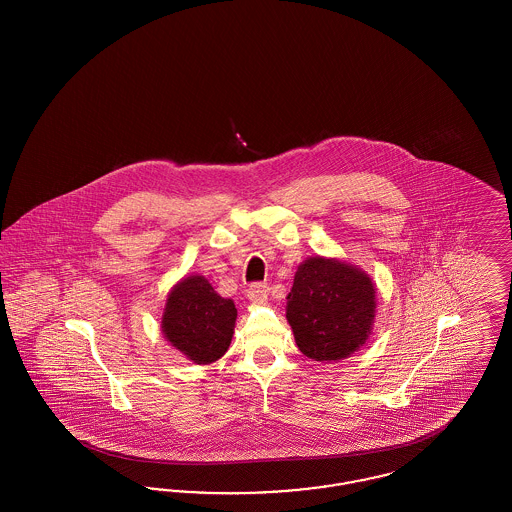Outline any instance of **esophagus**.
<instances>
[{"label": "esophagus", "instance_id": "esophagus-1", "mask_svg": "<svg viewBox=\"0 0 512 512\" xmlns=\"http://www.w3.org/2000/svg\"><path fill=\"white\" fill-rule=\"evenodd\" d=\"M247 297L255 303H265L268 297V286L267 284H261V282H255L247 288Z\"/></svg>", "mask_w": 512, "mask_h": 512}]
</instances>
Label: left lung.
<instances>
[{
    "mask_svg": "<svg viewBox=\"0 0 512 512\" xmlns=\"http://www.w3.org/2000/svg\"><path fill=\"white\" fill-rule=\"evenodd\" d=\"M286 318L299 351L315 361H340L370 336L376 292L368 274L338 259L309 257L293 278Z\"/></svg>",
    "mask_w": 512,
    "mask_h": 512,
    "instance_id": "obj_1",
    "label": "left lung"
}]
</instances>
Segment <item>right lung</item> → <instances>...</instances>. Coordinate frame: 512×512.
I'll return each instance as SVG.
<instances>
[{"label": "right lung", "instance_id": "1", "mask_svg": "<svg viewBox=\"0 0 512 512\" xmlns=\"http://www.w3.org/2000/svg\"><path fill=\"white\" fill-rule=\"evenodd\" d=\"M236 305L213 290L207 278L188 276L172 288L161 328L167 341L197 365L220 359L230 347Z\"/></svg>", "mask_w": 512, "mask_h": 512}]
</instances>
